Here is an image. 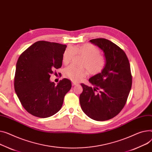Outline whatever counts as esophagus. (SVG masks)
Listing matches in <instances>:
<instances>
[{
	"instance_id": "obj_1",
	"label": "esophagus",
	"mask_w": 152,
	"mask_h": 152,
	"mask_svg": "<svg viewBox=\"0 0 152 152\" xmlns=\"http://www.w3.org/2000/svg\"><path fill=\"white\" fill-rule=\"evenodd\" d=\"M79 84L75 82H72V86H76V85H78Z\"/></svg>"
}]
</instances>
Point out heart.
Segmentation results:
<instances>
[{"label": "heart", "mask_w": 152, "mask_h": 152, "mask_svg": "<svg viewBox=\"0 0 152 152\" xmlns=\"http://www.w3.org/2000/svg\"><path fill=\"white\" fill-rule=\"evenodd\" d=\"M75 54L84 57L81 66H84L90 75L100 73L106 66V58L100 54V49L91 44H84L73 48L68 46L62 56V62L65 65L69 64ZM84 67H77L71 65L64 70V75L74 82H79L87 75V71Z\"/></svg>", "instance_id": "b5f03b06"}]
</instances>
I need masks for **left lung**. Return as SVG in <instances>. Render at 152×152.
Masks as SVG:
<instances>
[{
    "instance_id": "8db88e82",
    "label": "left lung",
    "mask_w": 152,
    "mask_h": 152,
    "mask_svg": "<svg viewBox=\"0 0 152 152\" xmlns=\"http://www.w3.org/2000/svg\"><path fill=\"white\" fill-rule=\"evenodd\" d=\"M90 42L103 50L107 62L102 72L89 79L94 88L81 84L80 104L90 118L105 121L115 117L125 106L132 86V75L123 49L105 38L92 39Z\"/></svg>"
}]
</instances>
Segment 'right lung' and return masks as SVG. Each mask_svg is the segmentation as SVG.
I'll return each mask as SVG.
<instances>
[{
	"label": "right lung",
	"instance_id": "obj_1",
	"mask_svg": "<svg viewBox=\"0 0 152 152\" xmlns=\"http://www.w3.org/2000/svg\"><path fill=\"white\" fill-rule=\"evenodd\" d=\"M66 46L38 41L20 55L16 67L14 86L23 107L34 116L47 118L61 109L64 96L72 83L66 78L57 86L50 81V75L62 65Z\"/></svg>",
	"mask_w": 152,
	"mask_h": 152
}]
</instances>
